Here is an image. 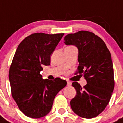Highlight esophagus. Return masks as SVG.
<instances>
[{"label": "esophagus", "mask_w": 123, "mask_h": 123, "mask_svg": "<svg viewBox=\"0 0 123 123\" xmlns=\"http://www.w3.org/2000/svg\"><path fill=\"white\" fill-rule=\"evenodd\" d=\"M67 85L68 86H70L71 85V82L70 81H67Z\"/></svg>", "instance_id": "esophagus-1"}]
</instances>
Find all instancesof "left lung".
Masks as SVG:
<instances>
[{"label":"left lung","mask_w":123,"mask_h":123,"mask_svg":"<svg viewBox=\"0 0 123 123\" xmlns=\"http://www.w3.org/2000/svg\"><path fill=\"white\" fill-rule=\"evenodd\" d=\"M64 41L78 48L76 74H82L87 82L84 87L77 82L72 84L77 95L70 101L71 108L82 118H95L107 106L115 87L110 52L99 36L87 31L68 34Z\"/></svg>","instance_id":"obj_1"}]
</instances>
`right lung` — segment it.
Returning <instances> with one entry per match:
<instances>
[{
  "instance_id": "obj_1",
  "label": "right lung",
  "mask_w": 123,
  "mask_h": 123,
  "mask_svg": "<svg viewBox=\"0 0 123 123\" xmlns=\"http://www.w3.org/2000/svg\"><path fill=\"white\" fill-rule=\"evenodd\" d=\"M64 33H36L18 45L9 70L11 93L20 111L28 117L39 118L48 114L55 95L66 86L60 78L43 79V65L49 66L53 53Z\"/></svg>"
}]
</instances>
